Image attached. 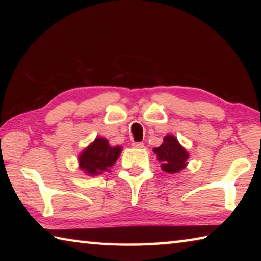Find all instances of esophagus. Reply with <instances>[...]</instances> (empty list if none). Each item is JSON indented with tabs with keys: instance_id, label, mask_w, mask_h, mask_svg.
Segmentation results:
<instances>
[{
	"instance_id": "34e87169",
	"label": "esophagus",
	"mask_w": 261,
	"mask_h": 261,
	"mask_svg": "<svg viewBox=\"0 0 261 261\" xmlns=\"http://www.w3.org/2000/svg\"><path fill=\"white\" fill-rule=\"evenodd\" d=\"M132 146L136 147V148H143L144 144L140 143V141H134V143H132Z\"/></svg>"
}]
</instances>
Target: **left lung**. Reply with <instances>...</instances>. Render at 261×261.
<instances>
[{"label": "left lung", "instance_id": "1", "mask_svg": "<svg viewBox=\"0 0 261 261\" xmlns=\"http://www.w3.org/2000/svg\"><path fill=\"white\" fill-rule=\"evenodd\" d=\"M156 159L161 162L162 170L166 173H178L187 166L188 152L180 146L177 139L174 136L168 135L163 138V143L160 147L153 149Z\"/></svg>", "mask_w": 261, "mask_h": 261}]
</instances>
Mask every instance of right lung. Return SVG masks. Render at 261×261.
<instances>
[{"instance_id":"right-lung-1","label":"right lung","mask_w":261,"mask_h":261,"mask_svg":"<svg viewBox=\"0 0 261 261\" xmlns=\"http://www.w3.org/2000/svg\"><path fill=\"white\" fill-rule=\"evenodd\" d=\"M121 151L120 146H109L107 139L96 138L81 154L79 167L88 175L102 174L114 165L120 156Z\"/></svg>"}]
</instances>
